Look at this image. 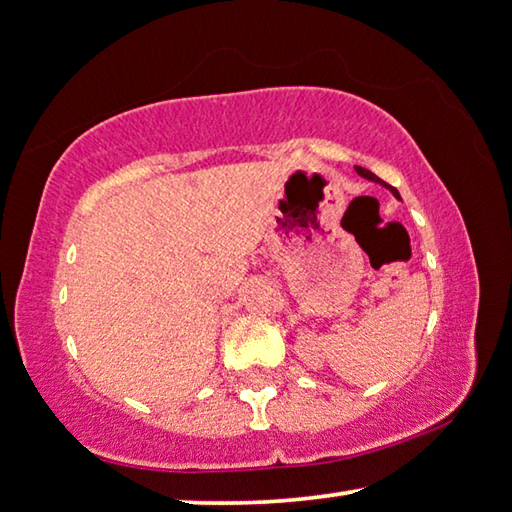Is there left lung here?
<instances>
[{
	"label": "left lung",
	"mask_w": 512,
	"mask_h": 512,
	"mask_svg": "<svg viewBox=\"0 0 512 512\" xmlns=\"http://www.w3.org/2000/svg\"><path fill=\"white\" fill-rule=\"evenodd\" d=\"M355 170H357V173H360L362 177H366V179H371V182H378V184H382V186H387V188H391V193H393V195H396V197H400V193L396 191V188H393V186H389L387 182H382V179H380L378 175H373V173H371V170H366V168H362V166H355Z\"/></svg>",
	"instance_id": "8db88e82"
}]
</instances>
